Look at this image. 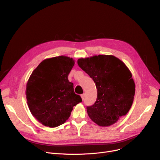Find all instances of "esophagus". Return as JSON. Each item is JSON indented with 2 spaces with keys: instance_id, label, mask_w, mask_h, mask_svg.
Wrapping results in <instances>:
<instances>
[{
  "instance_id": "obj_1",
  "label": "esophagus",
  "mask_w": 160,
  "mask_h": 160,
  "mask_svg": "<svg viewBox=\"0 0 160 160\" xmlns=\"http://www.w3.org/2000/svg\"><path fill=\"white\" fill-rule=\"evenodd\" d=\"M81 98H82V100H83V99H84V98H85V94H82V95H81Z\"/></svg>"
}]
</instances>
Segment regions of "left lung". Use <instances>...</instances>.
<instances>
[{"mask_svg": "<svg viewBox=\"0 0 160 160\" xmlns=\"http://www.w3.org/2000/svg\"><path fill=\"white\" fill-rule=\"evenodd\" d=\"M78 65L93 80L95 103L87 107L89 118L100 127H110L125 116L132 105L136 84L125 63L113 55H98L78 60Z\"/></svg>", "mask_w": 160, "mask_h": 160, "instance_id": "obj_1", "label": "left lung"}]
</instances>
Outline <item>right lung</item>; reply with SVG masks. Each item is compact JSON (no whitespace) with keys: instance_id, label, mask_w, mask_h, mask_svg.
<instances>
[{"instance_id":"obj_1","label":"right lung","mask_w":160,"mask_h":160,"mask_svg":"<svg viewBox=\"0 0 160 160\" xmlns=\"http://www.w3.org/2000/svg\"><path fill=\"white\" fill-rule=\"evenodd\" d=\"M74 65V60L68 56L47 58L30 76L26 88L28 106L45 127L55 128L63 124L73 107L82 102L67 78Z\"/></svg>"}]
</instances>
